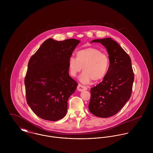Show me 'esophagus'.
<instances>
[{
  "label": "esophagus",
  "mask_w": 153,
  "mask_h": 153,
  "mask_svg": "<svg viewBox=\"0 0 153 153\" xmlns=\"http://www.w3.org/2000/svg\"><path fill=\"white\" fill-rule=\"evenodd\" d=\"M77 89L79 91H85V90H87V88L85 86H84V85H82L81 84H78V87H77Z\"/></svg>",
  "instance_id": "1"
}]
</instances>
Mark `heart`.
<instances>
[{"label":"heart","mask_w":153,"mask_h":153,"mask_svg":"<svg viewBox=\"0 0 153 153\" xmlns=\"http://www.w3.org/2000/svg\"><path fill=\"white\" fill-rule=\"evenodd\" d=\"M109 66L108 55L95 48L79 50L76 53V58L71 56L68 59V69L72 76L75 77L83 69L79 79L84 84L89 83L92 79L98 81L103 79Z\"/></svg>","instance_id":"obj_1"}]
</instances>
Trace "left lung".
I'll return each instance as SVG.
<instances>
[{"mask_svg":"<svg viewBox=\"0 0 153 153\" xmlns=\"http://www.w3.org/2000/svg\"><path fill=\"white\" fill-rule=\"evenodd\" d=\"M101 43L108 53V71L102 81L91 88L89 111L101 118L116 114L130 98L134 79L129 55L112 38L93 40Z\"/></svg>","mask_w":153,"mask_h":153,"instance_id":"obj_1","label":"left lung"}]
</instances>
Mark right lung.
Segmentation results:
<instances>
[{
  "label": "right lung",
  "instance_id": "right-lung-1",
  "mask_svg": "<svg viewBox=\"0 0 153 153\" xmlns=\"http://www.w3.org/2000/svg\"><path fill=\"white\" fill-rule=\"evenodd\" d=\"M79 42L48 39L29 59L25 78L26 101L39 118L56 121L65 116L68 100L78 85L69 75L68 59Z\"/></svg>",
  "mask_w": 153,
  "mask_h": 153
}]
</instances>
